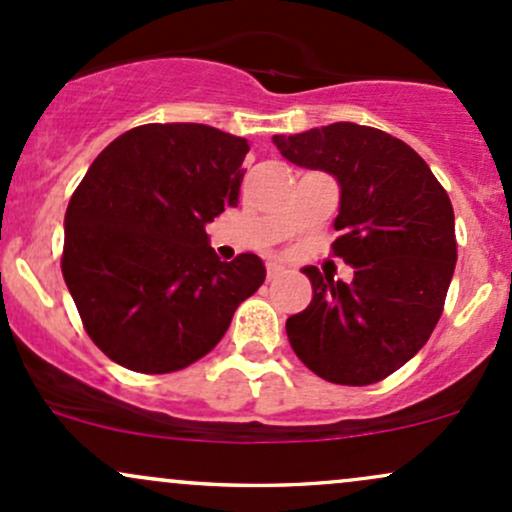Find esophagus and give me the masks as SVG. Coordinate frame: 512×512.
<instances>
[{
  "label": "esophagus",
  "mask_w": 512,
  "mask_h": 512,
  "mask_svg": "<svg viewBox=\"0 0 512 512\" xmlns=\"http://www.w3.org/2000/svg\"><path fill=\"white\" fill-rule=\"evenodd\" d=\"M282 272H284V269L279 267V265H269L267 267V279H269V282H272V279H277Z\"/></svg>",
  "instance_id": "esophagus-1"
}]
</instances>
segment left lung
Wrapping results in <instances>:
<instances>
[{"instance_id":"left-lung-1","label":"left lung","mask_w":512,"mask_h":512,"mask_svg":"<svg viewBox=\"0 0 512 512\" xmlns=\"http://www.w3.org/2000/svg\"><path fill=\"white\" fill-rule=\"evenodd\" d=\"M272 140L294 165L338 179L333 252L355 267L350 284L303 267L313 299L286 320L291 347L320 379L376 384L442 316L457 262L452 201L428 162L379 128L340 121Z\"/></svg>"}]
</instances>
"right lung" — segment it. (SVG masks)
Listing matches in <instances>:
<instances>
[{"label": "right lung", "mask_w": 512, "mask_h": 512, "mask_svg": "<svg viewBox=\"0 0 512 512\" xmlns=\"http://www.w3.org/2000/svg\"><path fill=\"white\" fill-rule=\"evenodd\" d=\"M247 150L204 123H145L106 145L72 194L63 277L87 335L121 367H189L265 282L260 257L221 262L206 235L238 204Z\"/></svg>", "instance_id": "1"}]
</instances>
